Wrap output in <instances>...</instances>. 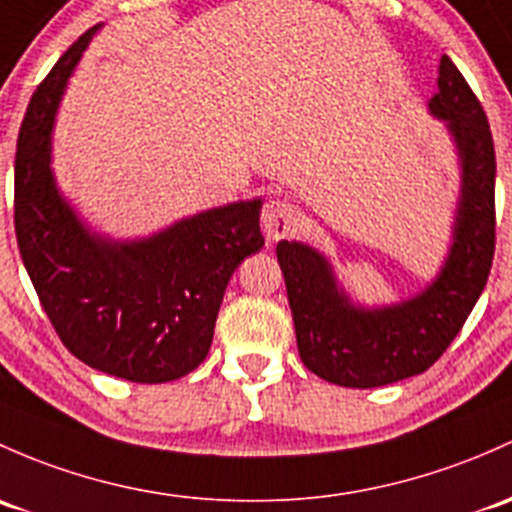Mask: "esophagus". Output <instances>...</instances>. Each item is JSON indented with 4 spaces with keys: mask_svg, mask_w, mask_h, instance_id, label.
I'll return each instance as SVG.
<instances>
[{
    "mask_svg": "<svg viewBox=\"0 0 512 512\" xmlns=\"http://www.w3.org/2000/svg\"><path fill=\"white\" fill-rule=\"evenodd\" d=\"M299 225V208L284 198H274L262 208V228L270 240L287 238L297 230Z\"/></svg>",
    "mask_w": 512,
    "mask_h": 512,
    "instance_id": "obj_1",
    "label": "esophagus"
}]
</instances>
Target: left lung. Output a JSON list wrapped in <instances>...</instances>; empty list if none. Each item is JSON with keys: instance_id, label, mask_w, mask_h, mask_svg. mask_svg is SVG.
Segmentation results:
<instances>
[{"instance_id": "obj_1", "label": "left lung", "mask_w": 512, "mask_h": 512, "mask_svg": "<svg viewBox=\"0 0 512 512\" xmlns=\"http://www.w3.org/2000/svg\"><path fill=\"white\" fill-rule=\"evenodd\" d=\"M429 110L446 120L464 166L454 245L437 282L390 309H355L331 267L309 245L282 240L277 262L287 284L299 355L341 387H380L424 373L451 346L488 282L496 252V149L483 105L449 56Z\"/></svg>"}]
</instances>
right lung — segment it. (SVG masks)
I'll return each mask as SVG.
<instances>
[{"instance_id": "obj_1", "label": "right lung", "mask_w": 512, "mask_h": 512, "mask_svg": "<svg viewBox=\"0 0 512 512\" xmlns=\"http://www.w3.org/2000/svg\"><path fill=\"white\" fill-rule=\"evenodd\" d=\"M98 26L58 58L26 107L14 159V230L48 321L90 368L129 383H169L206 360L225 287L265 245L262 201L230 203L142 242L90 235L51 176L53 115Z\"/></svg>"}]
</instances>
